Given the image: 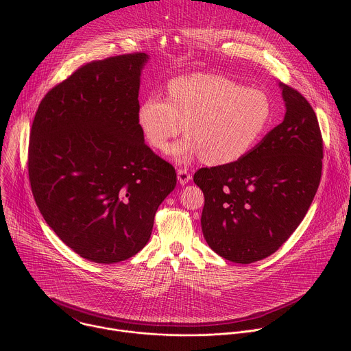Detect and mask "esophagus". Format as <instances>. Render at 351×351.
Here are the masks:
<instances>
[{
  "label": "esophagus",
  "mask_w": 351,
  "mask_h": 351,
  "mask_svg": "<svg viewBox=\"0 0 351 351\" xmlns=\"http://www.w3.org/2000/svg\"><path fill=\"white\" fill-rule=\"evenodd\" d=\"M190 179H191V175H190L189 169H186V168H179L178 169V180H179L180 184L189 183Z\"/></svg>",
  "instance_id": "esophagus-1"
}]
</instances>
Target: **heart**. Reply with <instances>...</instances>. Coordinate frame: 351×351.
I'll list each match as a JSON object with an SVG mask.
<instances>
[{"label": "heart", "instance_id": "1", "mask_svg": "<svg viewBox=\"0 0 351 351\" xmlns=\"http://www.w3.org/2000/svg\"><path fill=\"white\" fill-rule=\"evenodd\" d=\"M167 93L168 101L158 95L143 99L137 122L147 143L157 149H165L186 123L187 136L169 149L178 162H236L261 141L272 122V104L264 91L222 76H180L168 83Z\"/></svg>", "mask_w": 351, "mask_h": 351}]
</instances>
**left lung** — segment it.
Returning a JSON list of instances; mask_svg holds the SVG:
<instances>
[{
    "label": "left lung",
    "mask_w": 351,
    "mask_h": 351,
    "mask_svg": "<svg viewBox=\"0 0 351 351\" xmlns=\"http://www.w3.org/2000/svg\"><path fill=\"white\" fill-rule=\"evenodd\" d=\"M282 123L236 162L202 168V229L217 254L237 264L267 258L291 236L313 203L322 173L324 143L307 99L280 84Z\"/></svg>",
    "instance_id": "obj_1"
}]
</instances>
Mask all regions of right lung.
<instances>
[{
  "mask_svg": "<svg viewBox=\"0 0 351 351\" xmlns=\"http://www.w3.org/2000/svg\"><path fill=\"white\" fill-rule=\"evenodd\" d=\"M144 53L90 61L49 90L30 129L34 202L57 236L97 264L147 244L176 186L175 168L144 143L137 122Z\"/></svg>",
  "mask_w": 351,
  "mask_h": 351,
  "instance_id": "1",
  "label": "right lung"
}]
</instances>
